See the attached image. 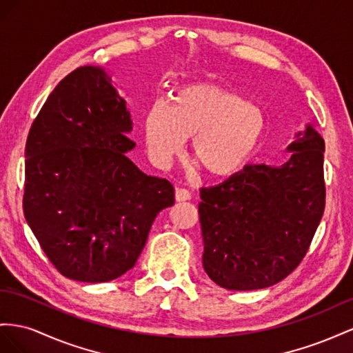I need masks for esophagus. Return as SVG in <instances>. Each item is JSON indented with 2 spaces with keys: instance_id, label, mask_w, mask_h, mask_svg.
Here are the masks:
<instances>
[{
  "instance_id": "34e87169",
  "label": "esophagus",
  "mask_w": 353,
  "mask_h": 353,
  "mask_svg": "<svg viewBox=\"0 0 353 353\" xmlns=\"http://www.w3.org/2000/svg\"><path fill=\"white\" fill-rule=\"evenodd\" d=\"M188 199H190V192L188 189H182V188L176 189V201H177V203H183V201H188Z\"/></svg>"
}]
</instances>
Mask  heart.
I'll list each match as a JSON object with an SVG mask.
<instances>
[{"mask_svg":"<svg viewBox=\"0 0 353 353\" xmlns=\"http://www.w3.org/2000/svg\"><path fill=\"white\" fill-rule=\"evenodd\" d=\"M265 133L266 115L261 108L210 84L179 90L173 106L155 103L145 117L148 155L157 167L168 168L188 137H195L194 157L213 177L243 170Z\"/></svg>","mask_w":353,"mask_h":353,"instance_id":"obj_1","label":"heart"}]
</instances>
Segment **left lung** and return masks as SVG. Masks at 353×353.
I'll return each mask as SVG.
<instances>
[{
	"label": "left lung",
	"mask_w": 353,
	"mask_h": 353,
	"mask_svg": "<svg viewBox=\"0 0 353 353\" xmlns=\"http://www.w3.org/2000/svg\"><path fill=\"white\" fill-rule=\"evenodd\" d=\"M296 137L284 165H247L199 190L203 265L217 285L266 288L306 256L325 208V143L312 125Z\"/></svg>",
	"instance_id": "left-lung-1"
}]
</instances>
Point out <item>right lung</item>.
Here are the masks:
<instances>
[{"mask_svg":"<svg viewBox=\"0 0 353 353\" xmlns=\"http://www.w3.org/2000/svg\"><path fill=\"white\" fill-rule=\"evenodd\" d=\"M133 121L102 68L81 66L46 100L25 148L23 213L63 276L108 283L132 269L161 210L168 180L127 157Z\"/></svg>","mask_w":353,"mask_h":353,"instance_id":"add662e5","label":"right lung"}]
</instances>
